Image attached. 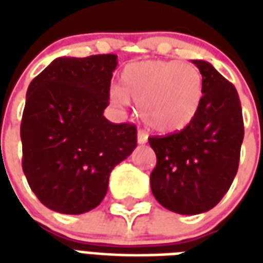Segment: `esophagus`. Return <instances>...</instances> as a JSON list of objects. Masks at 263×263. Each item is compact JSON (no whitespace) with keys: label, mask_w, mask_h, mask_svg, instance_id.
<instances>
[{"label":"esophagus","mask_w":263,"mask_h":263,"mask_svg":"<svg viewBox=\"0 0 263 263\" xmlns=\"http://www.w3.org/2000/svg\"><path fill=\"white\" fill-rule=\"evenodd\" d=\"M146 141H148V134L145 131H142V129H139L138 131V143H146Z\"/></svg>","instance_id":"esophagus-1"}]
</instances>
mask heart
Wrapping results in <instances>:
<instances>
[{
    "label": "heart",
    "instance_id": "heart-1",
    "mask_svg": "<svg viewBox=\"0 0 263 263\" xmlns=\"http://www.w3.org/2000/svg\"><path fill=\"white\" fill-rule=\"evenodd\" d=\"M109 98L118 107L135 101L139 115L152 129L169 134L194 120L203 100V76L192 63L134 62L124 67L121 88L112 87Z\"/></svg>",
    "mask_w": 263,
    "mask_h": 263
}]
</instances>
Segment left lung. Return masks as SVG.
<instances>
[{
  "label": "left lung",
  "mask_w": 263,
  "mask_h": 263,
  "mask_svg": "<svg viewBox=\"0 0 263 263\" xmlns=\"http://www.w3.org/2000/svg\"><path fill=\"white\" fill-rule=\"evenodd\" d=\"M203 100L194 120L180 132L149 138L156 154L151 189L165 209L183 215L209 211L228 192L239 165L242 108L232 83L204 60Z\"/></svg>",
  "instance_id": "left-lung-1"
}]
</instances>
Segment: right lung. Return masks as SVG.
<instances>
[{"label":"right lung","mask_w":263,"mask_h":263,"mask_svg":"<svg viewBox=\"0 0 263 263\" xmlns=\"http://www.w3.org/2000/svg\"><path fill=\"white\" fill-rule=\"evenodd\" d=\"M115 54L58 58L28 87L22 169L48 209L83 214L108 190L109 173L137 148V128L104 117Z\"/></svg>","instance_id":"obj_1"}]
</instances>
